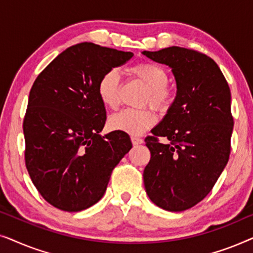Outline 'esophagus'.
<instances>
[{"label": "esophagus", "mask_w": 253, "mask_h": 253, "mask_svg": "<svg viewBox=\"0 0 253 253\" xmlns=\"http://www.w3.org/2000/svg\"><path fill=\"white\" fill-rule=\"evenodd\" d=\"M131 141H132L133 145H139L144 143V139H141L139 137H131Z\"/></svg>", "instance_id": "1"}]
</instances>
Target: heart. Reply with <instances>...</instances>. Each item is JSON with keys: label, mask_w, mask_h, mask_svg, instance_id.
<instances>
[{"label": "heart", "mask_w": 253, "mask_h": 253, "mask_svg": "<svg viewBox=\"0 0 253 253\" xmlns=\"http://www.w3.org/2000/svg\"><path fill=\"white\" fill-rule=\"evenodd\" d=\"M134 78L148 86L144 98V105H152L159 113H167L172 105L174 93L169 87L168 71L161 65L152 62H139L129 69ZM122 86L120 71L110 69L101 76L98 82V95L101 102L108 108L115 109L120 105V92ZM157 116L151 108H127L115 114L109 119L110 129L140 136L154 126Z\"/></svg>", "instance_id": "b5f03b06"}]
</instances>
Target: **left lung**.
Masks as SVG:
<instances>
[{"label": "left lung", "mask_w": 253, "mask_h": 253, "mask_svg": "<svg viewBox=\"0 0 253 253\" xmlns=\"http://www.w3.org/2000/svg\"><path fill=\"white\" fill-rule=\"evenodd\" d=\"M143 54L169 65L177 84L167 115L145 138L151 152L145 189L155 205L182 212L209 195L229 160L230 88L215 62L198 50L169 47Z\"/></svg>", "instance_id": "8db88e82"}]
</instances>
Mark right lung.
<instances>
[{"instance_id": "right-lung-1", "label": "right lung", "mask_w": 253, "mask_h": 253, "mask_svg": "<svg viewBox=\"0 0 253 253\" xmlns=\"http://www.w3.org/2000/svg\"><path fill=\"white\" fill-rule=\"evenodd\" d=\"M133 54L92 42L69 47L40 72L24 116L25 165L42 198L65 212L102 198L113 169L131 150L129 134L101 137L107 115L98 82Z\"/></svg>"}]
</instances>
